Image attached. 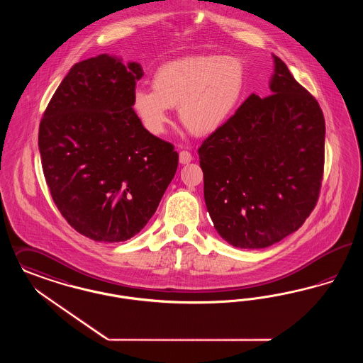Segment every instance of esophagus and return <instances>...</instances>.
<instances>
[{
  "instance_id": "34e87169",
  "label": "esophagus",
  "mask_w": 363,
  "mask_h": 363,
  "mask_svg": "<svg viewBox=\"0 0 363 363\" xmlns=\"http://www.w3.org/2000/svg\"><path fill=\"white\" fill-rule=\"evenodd\" d=\"M191 160H193V157H191V152H190V151H188V150L179 151V162H181L182 164H186V163H189Z\"/></svg>"
}]
</instances>
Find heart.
Here are the masks:
<instances>
[{"label":"heart","mask_w":363,"mask_h":363,"mask_svg":"<svg viewBox=\"0 0 363 363\" xmlns=\"http://www.w3.org/2000/svg\"><path fill=\"white\" fill-rule=\"evenodd\" d=\"M245 62L235 55L197 54L160 65L151 87H136L132 108L143 127L160 135L170 121V109L188 130L206 135L233 116L246 89Z\"/></svg>","instance_id":"b5f03b06"}]
</instances>
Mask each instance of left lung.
I'll use <instances>...</instances> for the list:
<instances>
[{
    "mask_svg": "<svg viewBox=\"0 0 363 363\" xmlns=\"http://www.w3.org/2000/svg\"><path fill=\"white\" fill-rule=\"evenodd\" d=\"M270 96L251 94L199 148L203 197L220 236L264 248L297 231L319 200L325 121L274 57Z\"/></svg>",
    "mask_w": 363,
    "mask_h": 363,
    "instance_id": "8db88e82",
    "label": "left lung"
}]
</instances>
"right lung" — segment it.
I'll list each match as a JSON object with an SVG mask.
<instances>
[{
	"instance_id": "obj_1",
	"label": "right lung",
	"mask_w": 363,
	"mask_h": 363,
	"mask_svg": "<svg viewBox=\"0 0 363 363\" xmlns=\"http://www.w3.org/2000/svg\"><path fill=\"white\" fill-rule=\"evenodd\" d=\"M142 75L139 63L105 54L75 63L40 121L51 197L74 230L96 242L140 233L177 172L174 145L145 130L132 109Z\"/></svg>"
}]
</instances>
